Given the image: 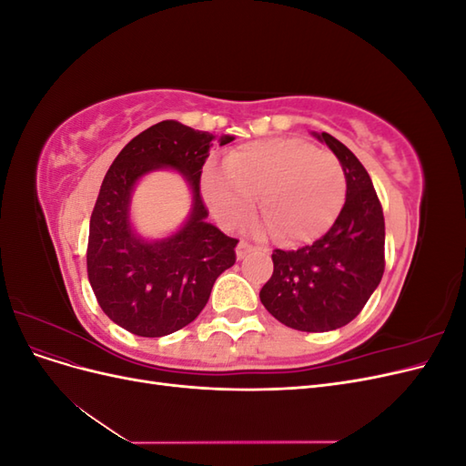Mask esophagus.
Masks as SVG:
<instances>
[{
	"label": "esophagus",
	"instance_id": "obj_1",
	"mask_svg": "<svg viewBox=\"0 0 466 466\" xmlns=\"http://www.w3.org/2000/svg\"><path fill=\"white\" fill-rule=\"evenodd\" d=\"M255 250H257L255 245H250V243H247V241H241V243L237 245V248H235V255H237L238 260H241V258L248 257L250 252H255Z\"/></svg>",
	"mask_w": 466,
	"mask_h": 466
}]
</instances>
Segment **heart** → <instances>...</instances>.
I'll return each instance as SVG.
<instances>
[{
	"label": "heart",
	"mask_w": 466,
	"mask_h": 466,
	"mask_svg": "<svg viewBox=\"0 0 466 466\" xmlns=\"http://www.w3.org/2000/svg\"><path fill=\"white\" fill-rule=\"evenodd\" d=\"M204 198L223 225L241 223L257 206L279 245H301L320 237L346 200L344 168L332 153L298 137L250 142L225 155L223 171L209 168Z\"/></svg>",
	"instance_id": "heart-1"
}]
</instances>
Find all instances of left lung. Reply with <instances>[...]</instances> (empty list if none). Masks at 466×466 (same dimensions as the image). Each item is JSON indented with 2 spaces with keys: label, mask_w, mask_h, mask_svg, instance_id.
Returning a JSON list of instances; mask_svg holds the SVG:
<instances>
[{
  "label": "left lung",
  "mask_w": 466,
  "mask_h": 466,
  "mask_svg": "<svg viewBox=\"0 0 466 466\" xmlns=\"http://www.w3.org/2000/svg\"><path fill=\"white\" fill-rule=\"evenodd\" d=\"M346 175V202L315 243L272 255L274 274L260 289L266 311L286 327L329 332L354 320L385 272V218L373 182L342 142L322 132Z\"/></svg>",
  "instance_id": "left-lung-1"
}]
</instances>
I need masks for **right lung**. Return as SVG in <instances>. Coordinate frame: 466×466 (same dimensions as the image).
Segmentation results:
<instances>
[{"label": "right lung", "instance_id": "obj_1", "mask_svg": "<svg viewBox=\"0 0 466 466\" xmlns=\"http://www.w3.org/2000/svg\"><path fill=\"white\" fill-rule=\"evenodd\" d=\"M177 120L137 134L112 161L89 223L87 274L95 298L118 327L159 338L187 327L206 307L214 281L235 264L237 238L206 221L200 175L214 146L233 142ZM173 167L187 180V221L163 239H146L131 223V194L146 174Z\"/></svg>", "mask_w": 466, "mask_h": 466}]
</instances>
